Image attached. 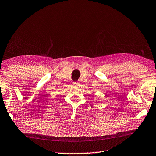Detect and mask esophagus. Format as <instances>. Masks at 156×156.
<instances>
[{
  "label": "esophagus",
  "mask_w": 156,
  "mask_h": 156,
  "mask_svg": "<svg viewBox=\"0 0 156 156\" xmlns=\"http://www.w3.org/2000/svg\"><path fill=\"white\" fill-rule=\"evenodd\" d=\"M73 83H74V85H79V82H74Z\"/></svg>",
  "instance_id": "obj_1"
}]
</instances>
